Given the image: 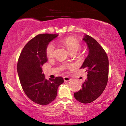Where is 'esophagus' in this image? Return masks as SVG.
<instances>
[{"mask_svg": "<svg viewBox=\"0 0 126 126\" xmlns=\"http://www.w3.org/2000/svg\"><path fill=\"white\" fill-rule=\"evenodd\" d=\"M63 79H64V80L65 82H68V81H70L71 80V78H70L69 77H67V76H65V77H63Z\"/></svg>", "mask_w": 126, "mask_h": 126, "instance_id": "obj_1", "label": "esophagus"}]
</instances>
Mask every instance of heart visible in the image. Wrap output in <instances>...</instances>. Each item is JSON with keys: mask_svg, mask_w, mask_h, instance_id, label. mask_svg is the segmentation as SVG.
Listing matches in <instances>:
<instances>
[{"mask_svg": "<svg viewBox=\"0 0 126 126\" xmlns=\"http://www.w3.org/2000/svg\"><path fill=\"white\" fill-rule=\"evenodd\" d=\"M62 43L64 46L71 53H75L80 49L81 44L80 42L73 37H68L62 40ZM55 47L53 43H50L46 48V54L49 58L52 57L54 53ZM73 65L67 64L63 65V69H68L73 68Z\"/></svg>", "mask_w": 126, "mask_h": 126, "instance_id": "obj_1", "label": "heart"}]
</instances>
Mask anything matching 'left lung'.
Returning a JSON list of instances; mask_svg holds the SVG:
<instances>
[{
    "label": "left lung",
    "instance_id": "obj_1",
    "mask_svg": "<svg viewBox=\"0 0 126 126\" xmlns=\"http://www.w3.org/2000/svg\"><path fill=\"white\" fill-rule=\"evenodd\" d=\"M83 40L88 47V55L80 68L86 69L87 79L79 91L74 93L80 103H89L103 93L108 79L109 62L105 50L94 38L85 35Z\"/></svg>",
    "mask_w": 126,
    "mask_h": 126
}]
</instances>
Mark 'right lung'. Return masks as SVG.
Listing matches in <instances>:
<instances>
[{"label": "right lung", "instance_id": "right-lung-1", "mask_svg": "<svg viewBox=\"0 0 126 126\" xmlns=\"http://www.w3.org/2000/svg\"><path fill=\"white\" fill-rule=\"evenodd\" d=\"M57 36L50 34L36 35L23 48L17 63L23 91L31 101L40 105H47L54 101L59 86L64 82L61 77L48 80L42 73V66L47 61V47Z\"/></svg>", "mask_w": 126, "mask_h": 126}]
</instances>
